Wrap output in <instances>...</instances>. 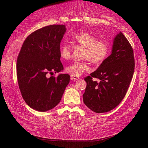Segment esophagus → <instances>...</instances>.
<instances>
[{
  "mask_svg": "<svg viewBox=\"0 0 148 148\" xmlns=\"http://www.w3.org/2000/svg\"><path fill=\"white\" fill-rule=\"evenodd\" d=\"M70 77H71V80H78V79H80L78 76H75V75H70Z\"/></svg>",
  "mask_w": 148,
  "mask_h": 148,
  "instance_id": "esophagus-1",
  "label": "esophagus"
}]
</instances>
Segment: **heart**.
I'll list each match as a JSON object with an SVG mask.
<instances>
[{
    "mask_svg": "<svg viewBox=\"0 0 148 148\" xmlns=\"http://www.w3.org/2000/svg\"><path fill=\"white\" fill-rule=\"evenodd\" d=\"M76 43L86 48L84 58L89 59L92 63L99 64L107 58L109 53V44L105 41L98 40L97 36L88 32H82L72 37ZM71 46L67 44L62 45L60 48V55L64 59H69L71 57ZM68 73L79 76L90 71V67L86 62L76 61L66 68Z\"/></svg>",
    "mask_w": 148,
    "mask_h": 148,
    "instance_id": "heart-1",
    "label": "heart"
}]
</instances>
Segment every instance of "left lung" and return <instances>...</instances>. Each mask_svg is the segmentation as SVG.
I'll return each mask as SVG.
<instances>
[{
	"mask_svg": "<svg viewBox=\"0 0 148 148\" xmlns=\"http://www.w3.org/2000/svg\"><path fill=\"white\" fill-rule=\"evenodd\" d=\"M134 66L133 48L119 32L114 38L112 54L96 71L84 78L87 83L83 95L85 105L97 113L109 112L118 106L126 95Z\"/></svg>",
	"mask_w": 148,
	"mask_h": 148,
	"instance_id": "left-lung-1",
	"label": "left lung"
}]
</instances>
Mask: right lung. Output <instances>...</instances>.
Listing matches in <instances>:
<instances>
[{
    "label": "right lung",
    "instance_id": "obj_1",
    "mask_svg": "<svg viewBox=\"0 0 148 148\" xmlns=\"http://www.w3.org/2000/svg\"><path fill=\"white\" fill-rule=\"evenodd\" d=\"M66 30L62 25L45 26L30 34L21 48L17 62L18 86L26 103L35 110L56 107L69 82L68 74L47 77L49 73L64 69L60 43Z\"/></svg>",
    "mask_w": 148,
    "mask_h": 148
}]
</instances>
